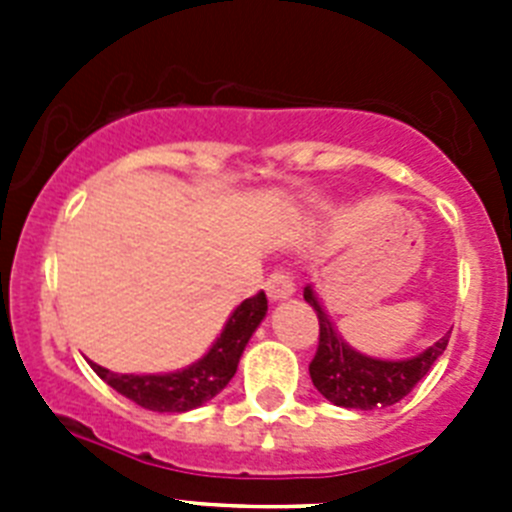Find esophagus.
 <instances>
[{"instance_id":"obj_1","label":"esophagus","mask_w":512,"mask_h":512,"mask_svg":"<svg viewBox=\"0 0 512 512\" xmlns=\"http://www.w3.org/2000/svg\"><path fill=\"white\" fill-rule=\"evenodd\" d=\"M264 287H266V295L277 302V300H284V297H289L292 292H295V279H292V274H289V271L277 269V271H271Z\"/></svg>"}]
</instances>
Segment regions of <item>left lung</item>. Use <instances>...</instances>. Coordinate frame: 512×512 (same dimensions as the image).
<instances>
[{"label": "left lung", "instance_id": "8db88e82", "mask_svg": "<svg viewBox=\"0 0 512 512\" xmlns=\"http://www.w3.org/2000/svg\"><path fill=\"white\" fill-rule=\"evenodd\" d=\"M305 300L318 312V351L310 361L312 384L320 395L338 408L377 410L395 405L402 397L415 390V384L431 372L438 356L449 346V336L433 343L428 351L408 361H379L364 354H356L354 348L338 338L330 325L328 315L320 307L312 289L305 287Z\"/></svg>", "mask_w": 512, "mask_h": 512}]
</instances>
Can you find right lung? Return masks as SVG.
<instances>
[{"mask_svg": "<svg viewBox=\"0 0 512 512\" xmlns=\"http://www.w3.org/2000/svg\"><path fill=\"white\" fill-rule=\"evenodd\" d=\"M264 315V292L243 300L235 307L228 325L215 341V346L207 351V356H202L197 364L187 366L182 372L138 377V374H115L97 364H92V369L110 384L112 390L133 400L140 408L153 410V413H187L192 408H200L202 402L212 400L233 379L243 348L253 336V330L259 328Z\"/></svg>", "mask_w": 512, "mask_h": 512, "instance_id": "right-lung-1", "label": "right lung"}]
</instances>
